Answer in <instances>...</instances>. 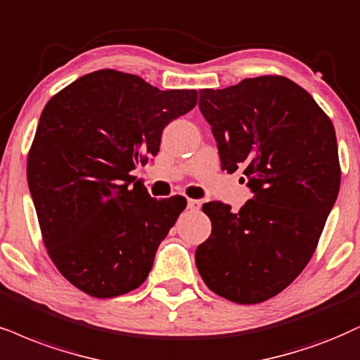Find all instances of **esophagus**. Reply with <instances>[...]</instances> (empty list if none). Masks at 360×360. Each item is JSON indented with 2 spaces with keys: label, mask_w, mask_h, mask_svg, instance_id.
<instances>
[{
  "label": "esophagus",
  "mask_w": 360,
  "mask_h": 360,
  "mask_svg": "<svg viewBox=\"0 0 360 360\" xmlns=\"http://www.w3.org/2000/svg\"><path fill=\"white\" fill-rule=\"evenodd\" d=\"M187 207H188V210H192V212H197V210H200V207H202V202H200V200H195V198H188V202H187Z\"/></svg>",
  "instance_id": "obj_1"
}]
</instances>
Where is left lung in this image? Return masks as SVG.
Listing matches in <instances>:
<instances>
[{
	"instance_id": "1",
	"label": "left lung",
	"mask_w": 360,
	"mask_h": 360,
	"mask_svg": "<svg viewBox=\"0 0 360 360\" xmlns=\"http://www.w3.org/2000/svg\"><path fill=\"white\" fill-rule=\"evenodd\" d=\"M221 170L242 168L254 198L235 214L203 212L212 233L195 252L205 285L235 304H260L299 277L316 252L340 187L335 130L316 100L281 75L200 90Z\"/></svg>"
}]
</instances>
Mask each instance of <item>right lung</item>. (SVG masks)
I'll return each mask as SVG.
<instances>
[{
  "label": "right lung",
  "mask_w": 360,
  "mask_h": 360,
  "mask_svg": "<svg viewBox=\"0 0 360 360\" xmlns=\"http://www.w3.org/2000/svg\"><path fill=\"white\" fill-rule=\"evenodd\" d=\"M197 100L195 90L162 91L136 75L98 70L43 108L26 163L30 192L48 255L85 294L112 299L148 277L187 200H155L130 173Z\"/></svg>",
  "instance_id": "right-lung-1"
}]
</instances>
